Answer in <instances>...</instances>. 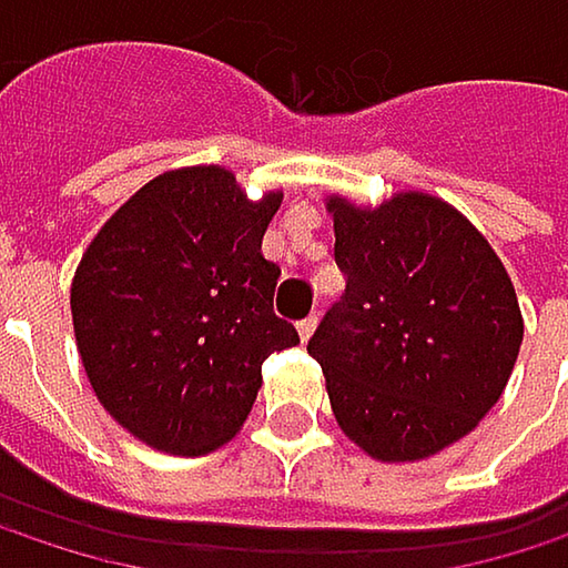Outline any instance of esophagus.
<instances>
[{
	"label": "esophagus",
	"instance_id": "esophagus-1",
	"mask_svg": "<svg viewBox=\"0 0 568 568\" xmlns=\"http://www.w3.org/2000/svg\"><path fill=\"white\" fill-rule=\"evenodd\" d=\"M315 325H318V318H315V315L302 318V322L295 325V328H298V338H302V342H308V338H312V332H315Z\"/></svg>",
	"mask_w": 568,
	"mask_h": 568
}]
</instances>
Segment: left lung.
<instances>
[{
	"instance_id": "obj_1",
	"label": "left lung",
	"mask_w": 568,
	"mask_h": 568,
	"mask_svg": "<svg viewBox=\"0 0 568 568\" xmlns=\"http://www.w3.org/2000/svg\"><path fill=\"white\" fill-rule=\"evenodd\" d=\"M345 295L308 355L338 427L375 460H424L500 400L523 315L510 276L477 226L430 193L382 206L328 200Z\"/></svg>"
}]
</instances>
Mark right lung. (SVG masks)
I'll return each instance as SVG.
<instances>
[{"label": "right lung", "mask_w": 568, "mask_h": 568, "mask_svg": "<svg viewBox=\"0 0 568 568\" xmlns=\"http://www.w3.org/2000/svg\"><path fill=\"white\" fill-rule=\"evenodd\" d=\"M283 193L250 200L223 168L144 183L91 240L71 283L84 375L104 410L168 454L223 447L253 410L263 362L298 332L273 312L263 233Z\"/></svg>", "instance_id": "add662e5"}]
</instances>
